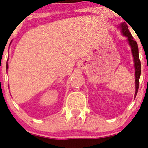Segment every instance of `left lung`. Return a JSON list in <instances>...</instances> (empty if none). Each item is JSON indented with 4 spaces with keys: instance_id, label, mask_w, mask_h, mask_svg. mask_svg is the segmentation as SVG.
<instances>
[{
    "instance_id": "8db88e82",
    "label": "left lung",
    "mask_w": 148,
    "mask_h": 148,
    "mask_svg": "<svg viewBox=\"0 0 148 148\" xmlns=\"http://www.w3.org/2000/svg\"><path fill=\"white\" fill-rule=\"evenodd\" d=\"M117 28L120 30L122 34L127 38V42L129 43V45L131 47V51H132L133 59H134V68H135L136 92L135 95H134V98H136L138 91L139 79H140V76L141 73V64L140 59H139L138 47L137 42L134 40L132 34L129 32V29H128L127 24H126V22H122L121 24H119V26H117Z\"/></svg>"
}]
</instances>
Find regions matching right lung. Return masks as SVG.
<instances>
[{
    "instance_id": "add662e5",
    "label": "right lung",
    "mask_w": 148,
    "mask_h": 148,
    "mask_svg": "<svg viewBox=\"0 0 148 148\" xmlns=\"http://www.w3.org/2000/svg\"><path fill=\"white\" fill-rule=\"evenodd\" d=\"M8 61H7V63H6V70H7L8 71Z\"/></svg>"
}]
</instances>
